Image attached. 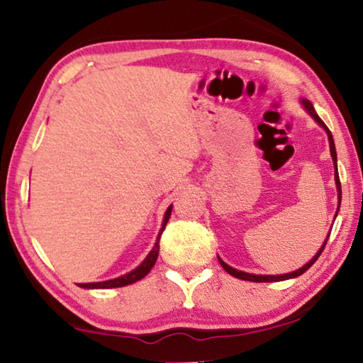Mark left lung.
<instances>
[{"label":"left lung","mask_w":363,"mask_h":363,"mask_svg":"<svg viewBox=\"0 0 363 363\" xmlns=\"http://www.w3.org/2000/svg\"><path fill=\"white\" fill-rule=\"evenodd\" d=\"M300 104L303 105V108L308 111V113L311 115V118H313L318 125H320L323 130L326 131V135H328V141H330V150H331V157H333V162H334V180H336V188H337V211H336V216H337V213H339V206H341V196H342V191H341V182H339V174H337V154H336V146H334V139H333V135H331V131L328 130V126L325 125V121H323L320 116L316 115V111H315V108H313V104L310 102V100H306V99H302L300 100ZM336 216H334V219H336ZM331 233V232H330ZM330 233H328V237H326V240H325V243L321 245V248L318 250V253L313 256V258H311L308 263H306L305 266H302L300 267V269H297V271H294V272H287V274H277V276H261V274H250V272H245V271H238V269H235V267H232V266H228L227 263H224V261H222L219 256H217V259H219V263H220V266L224 267V269L228 272V274L230 276H233V277H237V279H242V281H252V282H277V281H286V279H294V277H298V276H302L305 271H308V267H311L313 266V263L315 261L320 258V255H321V252L323 250H325V247H326V242H328V238H330Z\"/></svg>","instance_id":"1"}]
</instances>
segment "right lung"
I'll list each match as a JSON object with an SVG mask.
<instances>
[{
    "label": "right lung",
    "instance_id": "add662e5",
    "mask_svg": "<svg viewBox=\"0 0 363 363\" xmlns=\"http://www.w3.org/2000/svg\"><path fill=\"white\" fill-rule=\"evenodd\" d=\"M170 214H172V206H169L165 211V216H164V220H162V227H160V232L157 235V242H155L154 248L150 250V253L144 258V261L141 264H139L136 269H133L128 272L125 276H120V277H115V279H110V281H102V282H87V284H79V287L82 289H113V287H125V286H130V284H135L138 281H141L144 276L149 274V271L152 269L155 261H157V256H159V240L160 235H162L164 228L167 225V222L170 219Z\"/></svg>",
    "mask_w": 363,
    "mask_h": 363
}]
</instances>
